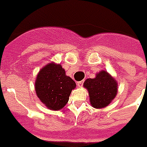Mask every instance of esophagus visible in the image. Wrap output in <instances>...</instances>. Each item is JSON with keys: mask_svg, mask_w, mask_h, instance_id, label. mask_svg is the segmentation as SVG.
Wrapping results in <instances>:
<instances>
[{"mask_svg": "<svg viewBox=\"0 0 147 147\" xmlns=\"http://www.w3.org/2000/svg\"><path fill=\"white\" fill-rule=\"evenodd\" d=\"M83 82H84V81H81V82H78V87H82V85H83Z\"/></svg>", "mask_w": 147, "mask_h": 147, "instance_id": "34e87169", "label": "esophagus"}]
</instances>
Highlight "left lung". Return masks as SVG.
Returning a JSON list of instances; mask_svg holds the SVG:
<instances>
[{
  "label": "left lung",
  "mask_w": 147,
  "mask_h": 147,
  "mask_svg": "<svg viewBox=\"0 0 147 147\" xmlns=\"http://www.w3.org/2000/svg\"><path fill=\"white\" fill-rule=\"evenodd\" d=\"M83 86L88 90L90 104L95 109L107 107L118 92L116 80L105 70L97 73L94 78L86 79Z\"/></svg>",
  "instance_id": "1"
}]
</instances>
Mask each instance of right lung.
I'll return each mask as SVG.
<instances>
[{"instance_id":"1","label":"right lung","mask_w":147,"mask_h":147,"mask_svg":"<svg viewBox=\"0 0 147 147\" xmlns=\"http://www.w3.org/2000/svg\"><path fill=\"white\" fill-rule=\"evenodd\" d=\"M75 88V82L65 75L62 65L54 62L43 66L35 79L36 95L50 110L59 111L64 108Z\"/></svg>"}]
</instances>
